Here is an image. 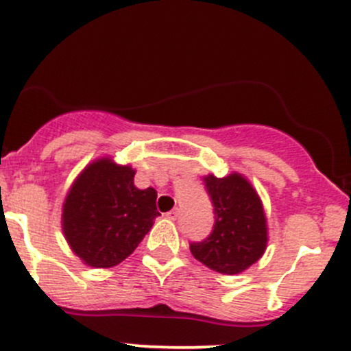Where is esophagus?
Returning a JSON list of instances; mask_svg holds the SVG:
<instances>
[{
	"label": "esophagus",
	"mask_w": 351,
	"mask_h": 351,
	"mask_svg": "<svg viewBox=\"0 0 351 351\" xmlns=\"http://www.w3.org/2000/svg\"><path fill=\"white\" fill-rule=\"evenodd\" d=\"M178 215H180L178 208H173V210H169L168 214H166V217L171 219V221H176V219H178Z\"/></svg>",
	"instance_id": "obj_1"
}]
</instances>
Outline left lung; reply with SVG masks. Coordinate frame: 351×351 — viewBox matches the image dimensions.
I'll list each match as a JSON object with an SVG mask.
<instances>
[{
	"label": "left lung",
	"mask_w": 351,
	"mask_h": 351,
	"mask_svg": "<svg viewBox=\"0 0 351 351\" xmlns=\"http://www.w3.org/2000/svg\"><path fill=\"white\" fill-rule=\"evenodd\" d=\"M214 205V228L202 241L190 243L200 263L219 274L234 275L260 260L267 247V219L253 186L241 175L204 178Z\"/></svg>",
	"instance_id": "8db88e82"
}]
</instances>
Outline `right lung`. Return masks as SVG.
Listing matches in <instances>:
<instances>
[{"label": "right lung", "mask_w": 351, "mask_h": 351, "mask_svg": "<svg viewBox=\"0 0 351 351\" xmlns=\"http://www.w3.org/2000/svg\"><path fill=\"white\" fill-rule=\"evenodd\" d=\"M130 166L100 159L67 193L62 229L74 253L97 268L115 267L134 253L159 215L156 190L134 186Z\"/></svg>", "instance_id": "1"}]
</instances>
